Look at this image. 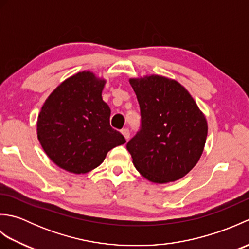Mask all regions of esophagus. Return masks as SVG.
<instances>
[{
  "instance_id": "1",
  "label": "esophagus",
  "mask_w": 249,
  "mask_h": 249,
  "mask_svg": "<svg viewBox=\"0 0 249 249\" xmlns=\"http://www.w3.org/2000/svg\"><path fill=\"white\" fill-rule=\"evenodd\" d=\"M121 133H122V135L124 136V138H125L126 140H128V139H129V137H130V133H129L128 128H123V129L121 130Z\"/></svg>"
}]
</instances>
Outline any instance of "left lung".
Segmentation results:
<instances>
[{
	"label": "left lung",
	"mask_w": 249,
	"mask_h": 249,
	"mask_svg": "<svg viewBox=\"0 0 249 249\" xmlns=\"http://www.w3.org/2000/svg\"><path fill=\"white\" fill-rule=\"evenodd\" d=\"M140 106L141 127L126 147L142 176L153 183L185 177L204 149L208 123L178 81L152 75L129 79Z\"/></svg>",
	"instance_id": "left-lung-1"
}]
</instances>
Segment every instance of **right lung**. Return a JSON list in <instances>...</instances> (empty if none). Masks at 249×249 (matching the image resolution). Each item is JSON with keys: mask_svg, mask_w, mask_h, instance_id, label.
<instances>
[{"mask_svg": "<svg viewBox=\"0 0 249 249\" xmlns=\"http://www.w3.org/2000/svg\"><path fill=\"white\" fill-rule=\"evenodd\" d=\"M106 81L81 71L62 82L46 99L37 120V137L56 166L80 174L98 167L107 153L124 144L110 126L102 92Z\"/></svg>", "mask_w": 249, "mask_h": 249, "instance_id": "add662e5", "label": "right lung"}]
</instances>
